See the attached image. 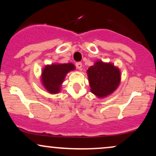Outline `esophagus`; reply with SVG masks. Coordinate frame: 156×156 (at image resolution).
Masks as SVG:
<instances>
[{"mask_svg": "<svg viewBox=\"0 0 156 156\" xmlns=\"http://www.w3.org/2000/svg\"><path fill=\"white\" fill-rule=\"evenodd\" d=\"M76 67L78 69L81 70V69H82V63H80V62H78V63H76Z\"/></svg>", "mask_w": 156, "mask_h": 156, "instance_id": "obj_1", "label": "esophagus"}]
</instances>
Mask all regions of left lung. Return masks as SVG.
<instances>
[{
  "instance_id": "obj_1",
  "label": "left lung",
  "mask_w": 156,
  "mask_h": 156,
  "mask_svg": "<svg viewBox=\"0 0 156 156\" xmlns=\"http://www.w3.org/2000/svg\"><path fill=\"white\" fill-rule=\"evenodd\" d=\"M87 73L91 92L98 98L112 94L120 84V69L111 62L97 60Z\"/></svg>"
}]
</instances>
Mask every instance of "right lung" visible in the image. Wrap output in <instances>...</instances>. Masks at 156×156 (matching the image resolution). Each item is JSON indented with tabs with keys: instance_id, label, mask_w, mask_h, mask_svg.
<instances>
[{
	"instance_id": "1",
	"label": "right lung",
	"mask_w": 156,
	"mask_h": 156,
	"mask_svg": "<svg viewBox=\"0 0 156 156\" xmlns=\"http://www.w3.org/2000/svg\"><path fill=\"white\" fill-rule=\"evenodd\" d=\"M76 69L73 63H53L46 64L41 73V83L50 94H58L61 92L62 86L67 73Z\"/></svg>"
}]
</instances>
